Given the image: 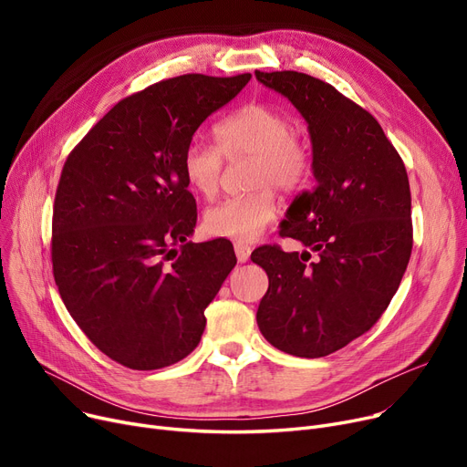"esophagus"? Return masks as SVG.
Segmentation results:
<instances>
[{
	"label": "esophagus",
	"instance_id": "obj_1",
	"mask_svg": "<svg viewBox=\"0 0 467 467\" xmlns=\"http://www.w3.org/2000/svg\"><path fill=\"white\" fill-rule=\"evenodd\" d=\"M234 252H236V259L240 263H246L250 259V254H252V246L246 242H234Z\"/></svg>",
	"mask_w": 467,
	"mask_h": 467
}]
</instances>
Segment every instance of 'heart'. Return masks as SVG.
Here are the masks:
<instances>
[{
    "instance_id": "heart-1",
    "label": "heart",
    "mask_w": 467,
    "mask_h": 467,
    "mask_svg": "<svg viewBox=\"0 0 467 467\" xmlns=\"http://www.w3.org/2000/svg\"><path fill=\"white\" fill-rule=\"evenodd\" d=\"M217 145L192 136L182 155L183 178L192 192L213 199L221 187L225 160L250 159V192L231 196L204 213V229L212 236L250 242L278 217L273 185L284 192L303 191L314 171V153L296 134L293 120L266 104H250L215 125Z\"/></svg>"
}]
</instances>
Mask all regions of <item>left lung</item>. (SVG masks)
Instances as JSON below:
<instances>
[{"instance_id":"8db88e82","label":"left lung","mask_w":467,"mask_h":467,"mask_svg":"<svg viewBox=\"0 0 467 467\" xmlns=\"http://www.w3.org/2000/svg\"><path fill=\"white\" fill-rule=\"evenodd\" d=\"M255 78L308 122L316 178L280 225L306 250L252 254L268 276L257 326L285 354L324 358L369 331L401 284L412 252L407 170L379 120L329 83L299 71Z\"/></svg>"}]
</instances>
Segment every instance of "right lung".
Segmentation results:
<instances>
[{"label": "right lung", "instance_id": "obj_1", "mask_svg": "<svg viewBox=\"0 0 467 467\" xmlns=\"http://www.w3.org/2000/svg\"><path fill=\"white\" fill-rule=\"evenodd\" d=\"M250 73L171 78L127 96L73 147L53 208V275L92 345L136 371L199 347L206 306L236 265L233 244H192L182 155Z\"/></svg>", "mask_w": 467, "mask_h": 467}]
</instances>
